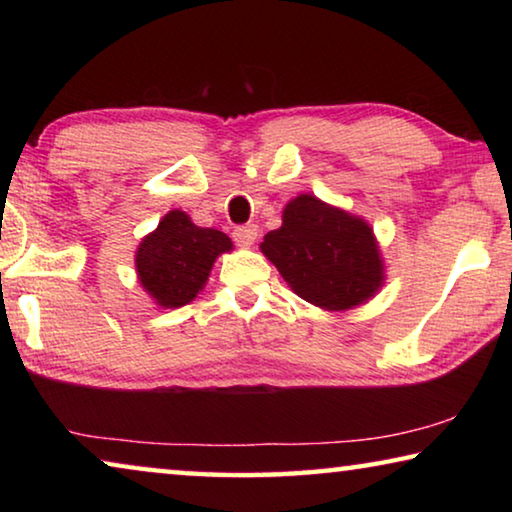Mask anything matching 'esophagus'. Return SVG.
Wrapping results in <instances>:
<instances>
[{
    "instance_id": "34e87169",
    "label": "esophagus",
    "mask_w": 512,
    "mask_h": 512,
    "mask_svg": "<svg viewBox=\"0 0 512 512\" xmlns=\"http://www.w3.org/2000/svg\"><path fill=\"white\" fill-rule=\"evenodd\" d=\"M232 239L237 241L239 246H253L257 239V225H239V228L232 230Z\"/></svg>"
}]
</instances>
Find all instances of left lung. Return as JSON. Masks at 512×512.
<instances>
[{"label":"left lung","mask_w":512,"mask_h":512,"mask_svg":"<svg viewBox=\"0 0 512 512\" xmlns=\"http://www.w3.org/2000/svg\"><path fill=\"white\" fill-rule=\"evenodd\" d=\"M262 253L302 300L329 311L361 305L384 277L370 225L309 194L287 205Z\"/></svg>","instance_id":"obj_1"}]
</instances>
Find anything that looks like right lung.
<instances>
[{"label":"right lung","instance_id":"1","mask_svg":"<svg viewBox=\"0 0 512 512\" xmlns=\"http://www.w3.org/2000/svg\"><path fill=\"white\" fill-rule=\"evenodd\" d=\"M232 248L228 235L198 228L180 210L169 212L137 250L142 287L162 307H183L203 289L214 259Z\"/></svg>","mask_w":512,"mask_h":512}]
</instances>
